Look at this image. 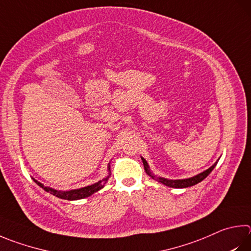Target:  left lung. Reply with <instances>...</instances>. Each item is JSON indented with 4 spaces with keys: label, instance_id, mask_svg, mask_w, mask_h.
Returning a JSON list of instances; mask_svg holds the SVG:
<instances>
[{
    "label": "left lung",
    "instance_id": "8db88e82",
    "mask_svg": "<svg viewBox=\"0 0 251 251\" xmlns=\"http://www.w3.org/2000/svg\"><path fill=\"white\" fill-rule=\"evenodd\" d=\"M141 160H143V163H144V168H145V171L147 175L152 177L153 180H156L158 182H160V183L165 184L167 186H170V188H175V189H183V188H189V186H193L195 184L200 183V182L203 181L205 177H206L209 173H211L213 171L214 168L216 167L218 160L214 163V165L212 167H209L208 169H206L205 171L199 173V175L194 176H191V177H188V179H179V180H170V179H166V177H161V176H154L153 173L151 172V170H150V168L148 166L147 161H146V159H144L143 157H141Z\"/></svg>",
    "mask_w": 251,
    "mask_h": 251
}]
</instances>
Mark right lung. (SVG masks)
I'll return each instance as SVG.
<instances>
[{
  "label": "right lung",
  "instance_id": "obj_1",
  "mask_svg": "<svg viewBox=\"0 0 251 251\" xmlns=\"http://www.w3.org/2000/svg\"><path fill=\"white\" fill-rule=\"evenodd\" d=\"M107 171H108V176L104 177V179L100 180L99 182H97V183L91 184V185H88V186H84V188L69 190V191H60V190L49 188V186H46V185H44L43 183H40L39 181L34 179V177H33V180H34L36 184L40 186V188L44 189L45 191H46V192L54 195V197H57L59 199H62V200H68V201H76V200L88 198V197H90V195H92L93 193L98 192V191H100L102 188H104V185L106 184L108 177L111 176V166H110V163H108V166H107Z\"/></svg>",
  "mask_w": 251,
  "mask_h": 251
}]
</instances>
